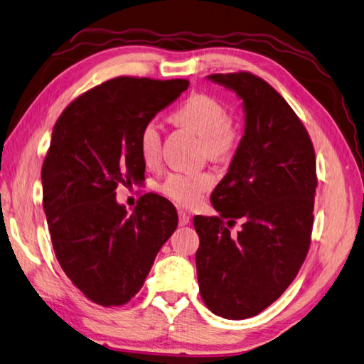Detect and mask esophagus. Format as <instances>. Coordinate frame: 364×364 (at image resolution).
I'll return each mask as SVG.
<instances>
[{
	"label": "esophagus",
	"instance_id": "obj_1",
	"mask_svg": "<svg viewBox=\"0 0 364 364\" xmlns=\"http://www.w3.org/2000/svg\"><path fill=\"white\" fill-rule=\"evenodd\" d=\"M189 220H191V218L188 215V213H184V211H178V222H180V225H181V227L188 225Z\"/></svg>",
	"mask_w": 364,
	"mask_h": 364
}]
</instances>
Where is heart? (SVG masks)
<instances>
[{
  "label": "heart",
  "mask_w": 364,
  "mask_h": 364,
  "mask_svg": "<svg viewBox=\"0 0 364 364\" xmlns=\"http://www.w3.org/2000/svg\"><path fill=\"white\" fill-rule=\"evenodd\" d=\"M176 127L202 137L203 153L213 161L223 162L233 156L239 142L236 123L228 119L227 107L210 95L189 97L172 114ZM139 151L146 166H154L161 156V133L156 123H145L139 134ZM213 178L208 172L170 173L159 186V192L178 206L192 208L202 202L211 188Z\"/></svg>",
  "instance_id": "heart-1"
}]
</instances>
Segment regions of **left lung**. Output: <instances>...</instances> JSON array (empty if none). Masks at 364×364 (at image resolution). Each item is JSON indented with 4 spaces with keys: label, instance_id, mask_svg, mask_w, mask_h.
Segmentation results:
<instances>
[{
    "label": "left lung",
    "instance_id": "1",
    "mask_svg": "<svg viewBox=\"0 0 364 364\" xmlns=\"http://www.w3.org/2000/svg\"><path fill=\"white\" fill-rule=\"evenodd\" d=\"M242 98L245 131L211 203L219 215H196L198 288L225 319L259 314L282 296L310 250L314 146L286 100L250 72L208 76ZM237 218L243 228L231 234Z\"/></svg>",
    "mask_w": 364,
    "mask_h": 364
}]
</instances>
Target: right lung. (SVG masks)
Wrapping results in <instances>:
<instances>
[{
  "mask_svg": "<svg viewBox=\"0 0 364 364\" xmlns=\"http://www.w3.org/2000/svg\"><path fill=\"white\" fill-rule=\"evenodd\" d=\"M188 86V80L119 76L73 100L53 128L42 166L53 249L70 282L97 305L128 304L178 225L167 198L145 194L128 214L115 189L144 180L141 129Z\"/></svg>",
  "mask_w": 364,
  "mask_h": 364,
  "instance_id": "obj_1",
  "label": "right lung"
}]
</instances>
